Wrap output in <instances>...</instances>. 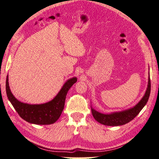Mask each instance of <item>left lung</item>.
<instances>
[{
  "label": "left lung",
  "instance_id": "8db88e82",
  "mask_svg": "<svg viewBox=\"0 0 159 159\" xmlns=\"http://www.w3.org/2000/svg\"><path fill=\"white\" fill-rule=\"evenodd\" d=\"M151 92V81L149 73H148V79L147 89L145 94L141 100L133 107L123 110V111L111 112L109 114H103L94 110L91 106L92 115L95 120L100 124L107 126H120L127 124L132 121L137 116L139 112L143 109L147 103Z\"/></svg>",
  "mask_w": 159,
  "mask_h": 159
}]
</instances>
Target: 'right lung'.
Listing matches in <instances>:
<instances>
[{
  "instance_id": "obj_1",
  "label": "right lung",
  "mask_w": 159,
  "mask_h": 159,
  "mask_svg": "<svg viewBox=\"0 0 159 159\" xmlns=\"http://www.w3.org/2000/svg\"><path fill=\"white\" fill-rule=\"evenodd\" d=\"M76 81V77L67 80L56 96L52 100L43 104H28L16 99L10 89L8 75L6 78V89L10 102L24 120L34 125H51L57 122L61 115L67 93Z\"/></svg>"
}]
</instances>
